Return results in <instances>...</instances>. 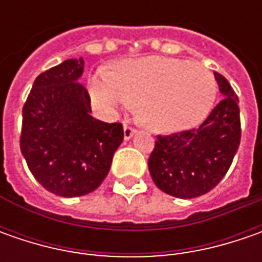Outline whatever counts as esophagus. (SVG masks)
<instances>
[{
    "label": "esophagus",
    "mask_w": 262,
    "mask_h": 262,
    "mask_svg": "<svg viewBox=\"0 0 262 262\" xmlns=\"http://www.w3.org/2000/svg\"><path fill=\"white\" fill-rule=\"evenodd\" d=\"M136 128H134V126H129V125H124V138H125V140H129V138H131V137L134 136V134H136Z\"/></svg>",
    "instance_id": "1"
}]
</instances>
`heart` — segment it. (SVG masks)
Listing matches in <instances>:
<instances>
[{
  "label": "heart",
  "mask_w": 262,
  "mask_h": 262,
  "mask_svg": "<svg viewBox=\"0 0 262 262\" xmlns=\"http://www.w3.org/2000/svg\"><path fill=\"white\" fill-rule=\"evenodd\" d=\"M97 107L115 114L137 107L140 124L155 133H178L198 125L211 111L216 80L206 67L179 58L143 56L97 71L89 80Z\"/></svg>",
  "instance_id": "1"
}]
</instances>
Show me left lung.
Masks as SVG:
<instances>
[{"label": "left lung", "instance_id": "obj_1", "mask_svg": "<svg viewBox=\"0 0 262 262\" xmlns=\"http://www.w3.org/2000/svg\"><path fill=\"white\" fill-rule=\"evenodd\" d=\"M223 99L194 129L157 136L148 170L159 189L176 198H195L223 179L241 143L237 96L225 77L214 73Z\"/></svg>", "mask_w": 262, "mask_h": 262}]
</instances>
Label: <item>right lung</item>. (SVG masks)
<instances>
[{"label": "right lung", "mask_w": 262, "mask_h": 262, "mask_svg": "<svg viewBox=\"0 0 262 262\" xmlns=\"http://www.w3.org/2000/svg\"><path fill=\"white\" fill-rule=\"evenodd\" d=\"M84 61L67 59L39 74L23 106L20 148L36 181L59 196L93 192L124 140L119 122L95 119L78 78Z\"/></svg>", "instance_id": "right-lung-1"}]
</instances>
